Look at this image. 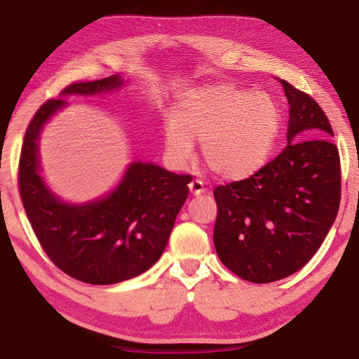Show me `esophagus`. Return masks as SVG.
I'll list each match as a JSON object with an SVG mask.
<instances>
[{
	"mask_svg": "<svg viewBox=\"0 0 359 359\" xmlns=\"http://www.w3.org/2000/svg\"><path fill=\"white\" fill-rule=\"evenodd\" d=\"M188 187H190V191H191V194H194V196H199V194H203L205 191L203 180H199V179H193L190 184H188Z\"/></svg>",
	"mask_w": 359,
	"mask_h": 359,
	"instance_id": "obj_1",
	"label": "esophagus"
}]
</instances>
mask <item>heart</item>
Returning a JSON list of instances; mask_svg holds the SVG:
<instances>
[{"instance_id":"heart-1","label":"heart","mask_w":359,"mask_h":359,"mask_svg":"<svg viewBox=\"0 0 359 359\" xmlns=\"http://www.w3.org/2000/svg\"><path fill=\"white\" fill-rule=\"evenodd\" d=\"M280 123V111L266 92H248L233 83L194 88L180 96L166 125V154L184 165L193 156L191 142H199L212 172L244 179L264 165Z\"/></svg>"}]
</instances>
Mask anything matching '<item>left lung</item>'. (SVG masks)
I'll list each match as a JSON object with an SVG mask.
<instances>
[{"label": "left lung", "mask_w": 359, "mask_h": 359, "mask_svg": "<svg viewBox=\"0 0 359 359\" xmlns=\"http://www.w3.org/2000/svg\"><path fill=\"white\" fill-rule=\"evenodd\" d=\"M290 104L288 145L248 179L214 190L218 258L253 283L280 280L309 263L336 220L340 156L323 109L280 81Z\"/></svg>", "instance_id": "obj_1"}]
</instances>
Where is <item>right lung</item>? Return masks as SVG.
Listing matches in <instances>:
<instances>
[{
  "label": "right lung",
  "mask_w": 359,
  "mask_h": 359,
  "mask_svg": "<svg viewBox=\"0 0 359 359\" xmlns=\"http://www.w3.org/2000/svg\"><path fill=\"white\" fill-rule=\"evenodd\" d=\"M120 85L118 76L79 81L63 95H95ZM65 104L63 98L47 100L29 121L19 161L22 204L42 250L65 274L92 285L128 280L160 259L191 175L133 163L117 190L101 201L60 203L39 175L36 141L42 125Z\"/></svg>",
  "instance_id": "add662e5"
}]
</instances>
